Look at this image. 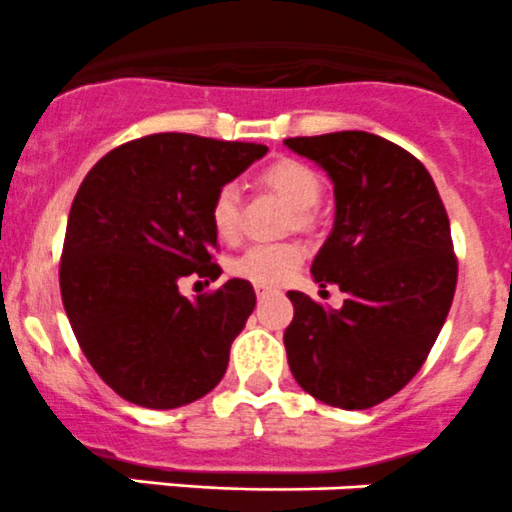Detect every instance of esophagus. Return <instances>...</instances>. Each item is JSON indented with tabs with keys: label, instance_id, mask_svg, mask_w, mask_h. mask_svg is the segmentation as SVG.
<instances>
[{
	"label": "esophagus",
	"instance_id": "esophagus-1",
	"mask_svg": "<svg viewBox=\"0 0 512 512\" xmlns=\"http://www.w3.org/2000/svg\"><path fill=\"white\" fill-rule=\"evenodd\" d=\"M255 292L260 300H265V297H270V295H277V290H272V287H267V285H255Z\"/></svg>",
	"mask_w": 512,
	"mask_h": 512
}]
</instances>
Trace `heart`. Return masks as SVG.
<instances>
[{
    "label": "heart",
    "mask_w": 512,
    "mask_h": 512,
    "mask_svg": "<svg viewBox=\"0 0 512 512\" xmlns=\"http://www.w3.org/2000/svg\"><path fill=\"white\" fill-rule=\"evenodd\" d=\"M262 185L270 187L292 207V225L297 230H310L315 225V215L310 207L320 200L322 180L315 167L295 157H280L267 165L260 175ZM212 230L222 240H232L240 227V195L232 185H222L215 192L210 205ZM305 260V250L295 242H277V245H255L242 252L232 262V272L237 277L257 282V285H282L295 275L297 267Z\"/></svg>",
    "instance_id": "heart-1"
}]
</instances>
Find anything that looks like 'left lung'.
Listing matches in <instances>:
<instances>
[{"label":"left lung","instance_id":"1","mask_svg":"<svg viewBox=\"0 0 512 512\" xmlns=\"http://www.w3.org/2000/svg\"><path fill=\"white\" fill-rule=\"evenodd\" d=\"M335 185V227L312 262L340 310L290 290L285 330L297 385L342 410L393 398L423 367L453 305L458 257L433 177L418 157L370 132L285 140Z\"/></svg>","mask_w":512,"mask_h":512}]
</instances>
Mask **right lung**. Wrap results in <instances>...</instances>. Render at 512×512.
Listing matches in <instances>:
<instances>
[{
  "label": "right lung",
  "mask_w": 512,
  "mask_h": 512,
  "mask_svg": "<svg viewBox=\"0 0 512 512\" xmlns=\"http://www.w3.org/2000/svg\"><path fill=\"white\" fill-rule=\"evenodd\" d=\"M265 152L162 132L114 147L79 185L59 290L84 357L127 403L180 408L225 375L255 290L227 280L190 300L180 282L220 277L212 197Z\"/></svg>",
  "instance_id": "add662e5"
}]
</instances>
